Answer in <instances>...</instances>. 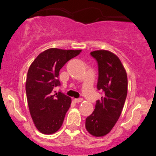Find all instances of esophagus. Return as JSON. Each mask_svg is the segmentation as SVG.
Returning <instances> with one entry per match:
<instances>
[{"label": "esophagus", "mask_w": 156, "mask_h": 156, "mask_svg": "<svg viewBox=\"0 0 156 156\" xmlns=\"http://www.w3.org/2000/svg\"><path fill=\"white\" fill-rule=\"evenodd\" d=\"M83 101V99H75V102L77 103H81V102Z\"/></svg>", "instance_id": "esophagus-1"}]
</instances>
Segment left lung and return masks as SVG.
Returning a JSON list of instances; mask_svg holds the SVG:
<instances>
[{
	"label": "left lung",
	"instance_id": "8db88e82",
	"mask_svg": "<svg viewBox=\"0 0 156 156\" xmlns=\"http://www.w3.org/2000/svg\"><path fill=\"white\" fill-rule=\"evenodd\" d=\"M91 56L98 62L97 89L103 91L95 109L86 119L85 127L94 136L108 134L119 120L127 94V76L125 67L115 53L106 50H94Z\"/></svg>",
	"mask_w": 156,
	"mask_h": 156
}]
</instances>
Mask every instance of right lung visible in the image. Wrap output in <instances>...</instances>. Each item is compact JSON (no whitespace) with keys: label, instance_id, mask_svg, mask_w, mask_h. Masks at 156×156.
Here are the masks:
<instances>
[{"label":"right lung","instance_id":"add662e5","mask_svg":"<svg viewBox=\"0 0 156 156\" xmlns=\"http://www.w3.org/2000/svg\"><path fill=\"white\" fill-rule=\"evenodd\" d=\"M81 52L50 48L41 53L30 66L26 82L28 106L36 128L44 134L56 133L62 126L72 99L60 92H52L60 84V69Z\"/></svg>","mask_w":156,"mask_h":156}]
</instances>
